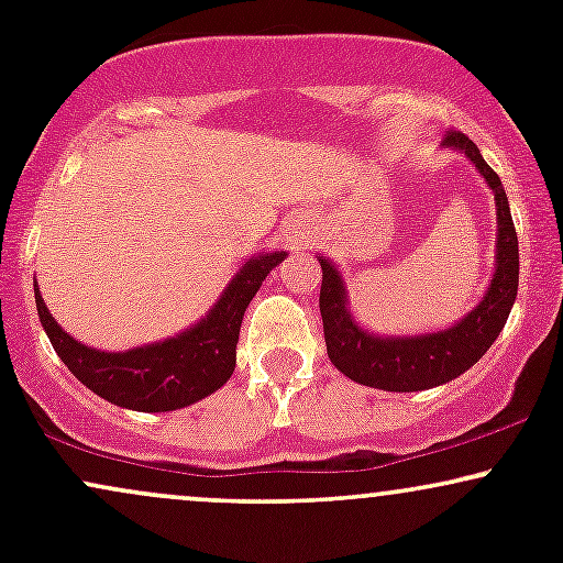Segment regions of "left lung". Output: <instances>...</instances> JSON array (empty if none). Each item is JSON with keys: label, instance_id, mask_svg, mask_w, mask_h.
<instances>
[{"label": "left lung", "instance_id": "obj_1", "mask_svg": "<svg viewBox=\"0 0 563 563\" xmlns=\"http://www.w3.org/2000/svg\"><path fill=\"white\" fill-rule=\"evenodd\" d=\"M444 145L457 147L474 161L493 187L497 206V269L487 296L468 318L448 331L421 339H378L354 325L352 314L346 312L344 283L328 260H320V314L328 357L344 376L373 389L421 391L466 373L500 335L519 288V238L500 177L482 158L479 147L457 129L444 134Z\"/></svg>", "mask_w": 563, "mask_h": 563}]
</instances>
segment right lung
Wrapping results in <instances>:
<instances>
[{
	"label": "right lung",
	"mask_w": 563,
	"mask_h": 563,
	"mask_svg": "<svg viewBox=\"0 0 563 563\" xmlns=\"http://www.w3.org/2000/svg\"><path fill=\"white\" fill-rule=\"evenodd\" d=\"M286 260L283 251L256 256L232 277L217 307L196 328L161 344L132 349L124 354L97 352L57 325L53 314L36 294L38 320L49 335V344L68 371L87 389L100 394L108 402L142 412H164L187 407L214 394L228 384L235 371V344L241 333L243 312L262 280Z\"/></svg>",
	"instance_id": "obj_1"
}]
</instances>
